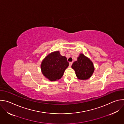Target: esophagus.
<instances>
[{"label":"esophagus","instance_id":"1","mask_svg":"<svg viewBox=\"0 0 124 124\" xmlns=\"http://www.w3.org/2000/svg\"><path fill=\"white\" fill-rule=\"evenodd\" d=\"M72 64H73V62H70L69 63V67H70L72 66Z\"/></svg>","mask_w":124,"mask_h":124}]
</instances>
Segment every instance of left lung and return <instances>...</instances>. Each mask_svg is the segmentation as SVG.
Listing matches in <instances>:
<instances>
[{"label":"left lung","instance_id":"8db88e82","mask_svg":"<svg viewBox=\"0 0 124 124\" xmlns=\"http://www.w3.org/2000/svg\"><path fill=\"white\" fill-rule=\"evenodd\" d=\"M72 68L75 70L78 78L81 80L90 78L94 71L92 61L82 54L78 58V60L73 63Z\"/></svg>","mask_w":124,"mask_h":124}]
</instances>
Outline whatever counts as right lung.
<instances>
[{"label":"right lung","instance_id":"right-lung-1","mask_svg":"<svg viewBox=\"0 0 124 124\" xmlns=\"http://www.w3.org/2000/svg\"><path fill=\"white\" fill-rule=\"evenodd\" d=\"M69 65L67 58L61 55L58 51L46 56L42 62L41 68L46 78L50 81H55L62 78Z\"/></svg>","mask_w":124,"mask_h":124}]
</instances>
